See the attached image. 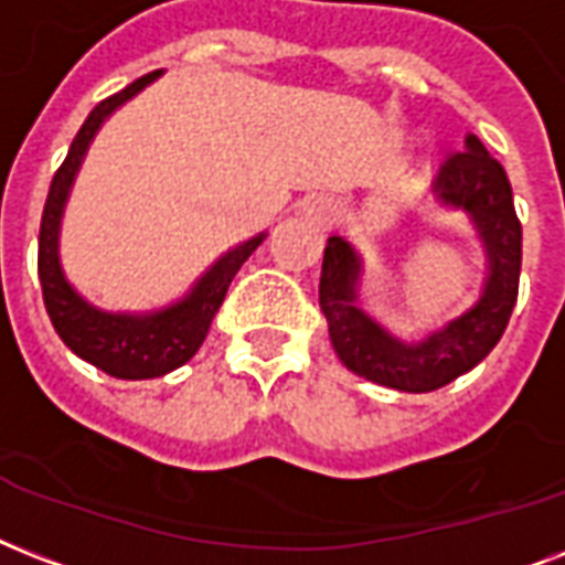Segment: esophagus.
I'll list each match as a JSON object with an SVG mask.
<instances>
[{
	"mask_svg": "<svg viewBox=\"0 0 565 565\" xmlns=\"http://www.w3.org/2000/svg\"><path fill=\"white\" fill-rule=\"evenodd\" d=\"M300 214L318 223V226H332V221H335V203H332L330 196H312V200H306L300 205Z\"/></svg>",
	"mask_w": 565,
	"mask_h": 565,
	"instance_id": "1",
	"label": "esophagus"
}]
</instances>
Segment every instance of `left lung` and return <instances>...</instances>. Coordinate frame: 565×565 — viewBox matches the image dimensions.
Listing matches in <instances>:
<instances>
[{
  "instance_id": "8db88e82",
  "label": "left lung",
  "mask_w": 565,
  "mask_h": 565,
  "mask_svg": "<svg viewBox=\"0 0 565 565\" xmlns=\"http://www.w3.org/2000/svg\"><path fill=\"white\" fill-rule=\"evenodd\" d=\"M433 191L436 203L469 217L487 256V279L466 312L427 332L422 342L392 335L360 306L365 262L342 235L327 238L318 286L339 360L377 386L413 395L448 386L487 360L513 315L522 270V223L515 217L513 188L478 135H466V147L441 164Z\"/></svg>"
}]
</instances>
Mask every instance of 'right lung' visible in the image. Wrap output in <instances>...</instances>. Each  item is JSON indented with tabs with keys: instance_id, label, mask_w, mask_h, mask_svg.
Here are the masks:
<instances>
[{
	"instance_id": "add662e5",
	"label": "right lung",
	"mask_w": 565,
	"mask_h": 565,
	"mask_svg": "<svg viewBox=\"0 0 565 565\" xmlns=\"http://www.w3.org/2000/svg\"><path fill=\"white\" fill-rule=\"evenodd\" d=\"M161 76V70L147 73L120 94L108 96L87 115L78 135L70 143V152L58 173L52 177L50 196L43 205L41 217V242H38V274H41L43 303L50 312V321L61 342L85 362L96 365L105 374L117 380H152L164 377L179 365H185L200 344L205 342V332L212 327V318L221 309L226 288L233 282L250 253L265 242L259 233L242 242L233 250H226L185 295L173 303L152 309V312H108L78 295L73 282L61 268V217L70 200L76 173L85 161L96 132L103 129L108 117L115 115L120 105L138 96L147 85Z\"/></svg>"
}]
</instances>
